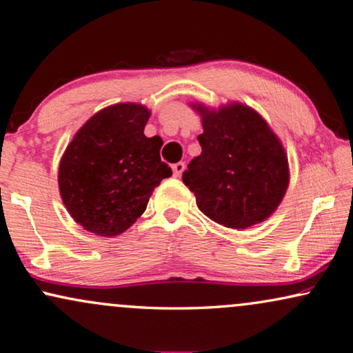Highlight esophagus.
I'll use <instances>...</instances> for the list:
<instances>
[{
	"label": "esophagus",
	"mask_w": 353,
	"mask_h": 353,
	"mask_svg": "<svg viewBox=\"0 0 353 353\" xmlns=\"http://www.w3.org/2000/svg\"><path fill=\"white\" fill-rule=\"evenodd\" d=\"M183 170H185V163H182V161H179V163L172 165V174H174L176 177H181Z\"/></svg>",
	"instance_id": "esophagus-1"
}]
</instances>
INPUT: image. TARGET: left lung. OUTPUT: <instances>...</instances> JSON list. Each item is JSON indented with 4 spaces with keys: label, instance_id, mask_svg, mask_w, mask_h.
<instances>
[{
    "label": "left lung",
    "instance_id": "8db88e82",
    "mask_svg": "<svg viewBox=\"0 0 353 353\" xmlns=\"http://www.w3.org/2000/svg\"><path fill=\"white\" fill-rule=\"evenodd\" d=\"M204 132L201 155L190 161L182 181L212 221L247 229L265 221L289 187L283 143L256 110L240 102L210 108L192 103Z\"/></svg>",
    "mask_w": 353,
    "mask_h": 353
}]
</instances>
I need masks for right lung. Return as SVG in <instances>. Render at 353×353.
<instances>
[{"label":"right lung","mask_w":353,"mask_h":353,"mask_svg":"<svg viewBox=\"0 0 353 353\" xmlns=\"http://www.w3.org/2000/svg\"><path fill=\"white\" fill-rule=\"evenodd\" d=\"M149 117L141 103L106 106L81 125L61 157V199L74 221L96 236L127 231L154 188L172 174L160 159L161 138L144 135Z\"/></svg>","instance_id":"1"}]
</instances>
